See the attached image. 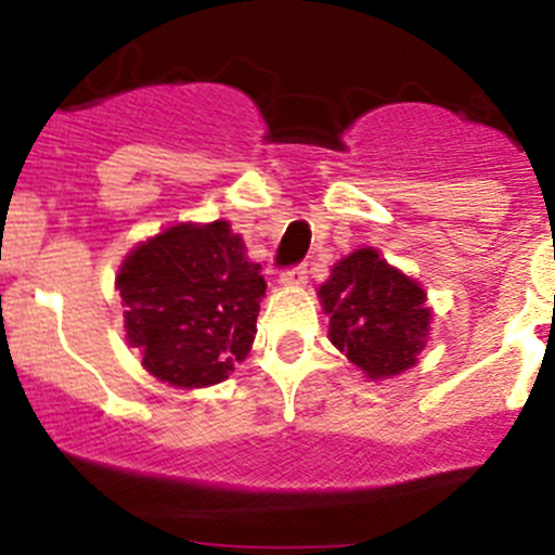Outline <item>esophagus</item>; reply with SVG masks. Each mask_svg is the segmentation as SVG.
I'll list each match as a JSON object with an SVG mask.
<instances>
[{
	"label": "esophagus",
	"mask_w": 555,
	"mask_h": 555,
	"mask_svg": "<svg viewBox=\"0 0 555 555\" xmlns=\"http://www.w3.org/2000/svg\"><path fill=\"white\" fill-rule=\"evenodd\" d=\"M306 273H309V271H306V266L289 268V271L282 273V284H284V287H304L306 279H309Z\"/></svg>",
	"instance_id": "obj_1"
}]
</instances>
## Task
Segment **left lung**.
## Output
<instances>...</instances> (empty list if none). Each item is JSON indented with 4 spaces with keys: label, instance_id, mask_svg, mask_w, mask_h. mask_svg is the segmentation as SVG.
<instances>
[{
    "label": "left lung",
    "instance_id": "1",
    "mask_svg": "<svg viewBox=\"0 0 555 555\" xmlns=\"http://www.w3.org/2000/svg\"><path fill=\"white\" fill-rule=\"evenodd\" d=\"M317 295L330 317L327 338L367 382H386L416 365L433 309L422 284L389 266L378 249L362 246L340 257Z\"/></svg>",
    "mask_w": 555,
    "mask_h": 555
}]
</instances>
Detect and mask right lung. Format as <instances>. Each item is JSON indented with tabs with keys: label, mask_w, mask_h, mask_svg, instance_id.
<instances>
[{
	"label": "right lung",
	"mask_w": 555,
	"mask_h": 555,
	"mask_svg": "<svg viewBox=\"0 0 555 555\" xmlns=\"http://www.w3.org/2000/svg\"><path fill=\"white\" fill-rule=\"evenodd\" d=\"M115 287L144 371L177 389H204L249 354L266 279L228 220L177 222L128 251Z\"/></svg>",
	"instance_id": "1"
}]
</instances>
